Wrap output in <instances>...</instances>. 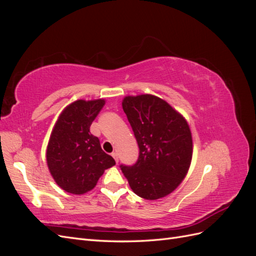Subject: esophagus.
I'll return each instance as SVG.
<instances>
[{"mask_svg":"<svg viewBox=\"0 0 256 256\" xmlns=\"http://www.w3.org/2000/svg\"><path fill=\"white\" fill-rule=\"evenodd\" d=\"M112 157H113L114 160L116 161V164H118V154H116V152H112Z\"/></svg>","mask_w":256,"mask_h":256,"instance_id":"1","label":"esophagus"}]
</instances>
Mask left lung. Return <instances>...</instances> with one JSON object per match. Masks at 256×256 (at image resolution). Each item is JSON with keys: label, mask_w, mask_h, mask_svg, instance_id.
<instances>
[{"label": "left lung", "mask_w": 256, "mask_h": 256, "mask_svg": "<svg viewBox=\"0 0 256 256\" xmlns=\"http://www.w3.org/2000/svg\"><path fill=\"white\" fill-rule=\"evenodd\" d=\"M122 110L140 150L136 164L120 166L130 188L145 200H158L180 184L191 164V130L166 100L150 94L126 96Z\"/></svg>", "instance_id": "1"}]
</instances>
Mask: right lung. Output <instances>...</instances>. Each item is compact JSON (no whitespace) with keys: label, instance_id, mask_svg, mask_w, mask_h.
Wrapping results in <instances>:
<instances>
[{"label":"right lung","instance_id":"add662e5","mask_svg":"<svg viewBox=\"0 0 256 256\" xmlns=\"http://www.w3.org/2000/svg\"><path fill=\"white\" fill-rule=\"evenodd\" d=\"M104 104V99L76 100L62 111L52 129L47 164L54 182L68 193L79 196L94 189L106 170L115 164L90 131Z\"/></svg>","mask_w":256,"mask_h":256}]
</instances>
